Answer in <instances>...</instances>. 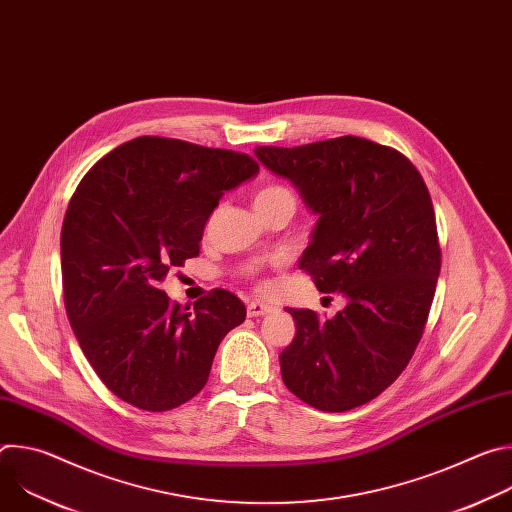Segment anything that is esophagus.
<instances>
[{
	"label": "esophagus",
	"instance_id": "esophagus-1",
	"mask_svg": "<svg viewBox=\"0 0 512 512\" xmlns=\"http://www.w3.org/2000/svg\"><path fill=\"white\" fill-rule=\"evenodd\" d=\"M275 312V306L271 304H265V302H249L247 304V316L249 318H257V316H267Z\"/></svg>",
	"mask_w": 512,
	"mask_h": 512
}]
</instances>
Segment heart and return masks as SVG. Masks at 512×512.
<instances>
[{"label": "heart", "mask_w": 512, "mask_h": 512, "mask_svg": "<svg viewBox=\"0 0 512 512\" xmlns=\"http://www.w3.org/2000/svg\"><path fill=\"white\" fill-rule=\"evenodd\" d=\"M281 192H289V190H285L283 186H265L263 190H259L257 196H269V194H281Z\"/></svg>", "instance_id": "heart-1"}]
</instances>
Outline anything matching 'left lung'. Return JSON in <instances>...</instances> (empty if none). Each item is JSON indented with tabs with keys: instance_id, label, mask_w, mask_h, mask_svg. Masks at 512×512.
I'll return each instance as SVG.
<instances>
[{
	"instance_id": "left-lung-1",
	"label": "left lung",
	"mask_w": 512,
	"mask_h": 512,
	"mask_svg": "<svg viewBox=\"0 0 512 512\" xmlns=\"http://www.w3.org/2000/svg\"><path fill=\"white\" fill-rule=\"evenodd\" d=\"M255 156L320 214L300 269L346 298L330 320L285 308L296 338L279 354L283 383L328 413L369 403L407 367L433 302L442 249L429 190L403 154L354 135Z\"/></svg>"
}]
</instances>
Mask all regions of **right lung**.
I'll return each instance as SVG.
<instances>
[{"label":"right lung","mask_w":512,"mask_h":512,"mask_svg":"<svg viewBox=\"0 0 512 512\" xmlns=\"http://www.w3.org/2000/svg\"><path fill=\"white\" fill-rule=\"evenodd\" d=\"M257 172L247 154L143 135L101 158L72 194L60 235L68 322L125 403L168 411L190 401L218 344L243 324L231 291L212 289L190 312L160 281L200 253L218 200Z\"/></svg>","instance_id":"add662e5"}]
</instances>
